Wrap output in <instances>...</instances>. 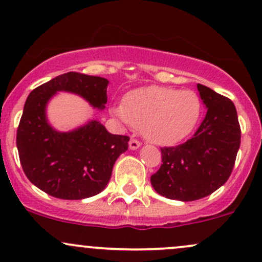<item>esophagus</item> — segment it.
Here are the masks:
<instances>
[{
    "label": "esophagus",
    "instance_id": "obj_1",
    "mask_svg": "<svg viewBox=\"0 0 262 262\" xmlns=\"http://www.w3.org/2000/svg\"><path fill=\"white\" fill-rule=\"evenodd\" d=\"M140 141L137 140V139H130V141H129V149L130 150H137L140 148Z\"/></svg>",
    "mask_w": 262,
    "mask_h": 262
}]
</instances>
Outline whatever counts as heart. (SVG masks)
<instances>
[{
	"mask_svg": "<svg viewBox=\"0 0 262 262\" xmlns=\"http://www.w3.org/2000/svg\"><path fill=\"white\" fill-rule=\"evenodd\" d=\"M202 104L196 92L148 86L130 91L113 113L143 132L156 145H173L188 137L200 121Z\"/></svg>",
	"mask_w": 262,
	"mask_h": 262,
	"instance_id": "heart-1",
	"label": "heart"
}]
</instances>
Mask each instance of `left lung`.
Returning a JSON list of instances; mask_svg holds the SVG:
<instances>
[{
  "label": "left lung",
  "instance_id": "8db88e82",
  "mask_svg": "<svg viewBox=\"0 0 262 262\" xmlns=\"http://www.w3.org/2000/svg\"><path fill=\"white\" fill-rule=\"evenodd\" d=\"M197 89L207 108L203 122L192 139L161 148L162 164L150 179L159 194L183 202L209 196L228 181L242 138L233 102L201 83Z\"/></svg>",
  "mask_w": 262,
  "mask_h": 262
}]
</instances>
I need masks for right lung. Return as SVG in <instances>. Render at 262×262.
I'll use <instances>...</instances> for the list:
<instances>
[{"label":"right lung","instance_id":"right-lung-1","mask_svg":"<svg viewBox=\"0 0 262 262\" xmlns=\"http://www.w3.org/2000/svg\"><path fill=\"white\" fill-rule=\"evenodd\" d=\"M104 77L66 73L29 93L17 130L20 165L33 185L60 200H83L106 188L129 137L114 135L98 121L70 132L54 129L47 118L49 101L60 91L75 93L93 108L104 110Z\"/></svg>","mask_w":262,"mask_h":262}]
</instances>
